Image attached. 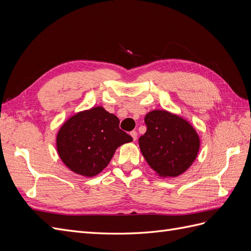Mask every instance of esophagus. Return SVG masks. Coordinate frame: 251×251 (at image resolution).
Returning <instances> with one entry per match:
<instances>
[{"mask_svg":"<svg viewBox=\"0 0 251 251\" xmlns=\"http://www.w3.org/2000/svg\"><path fill=\"white\" fill-rule=\"evenodd\" d=\"M131 136H132L133 140L135 141L136 139H137V136H138V135H137V132H136V131H132V132H131Z\"/></svg>","mask_w":251,"mask_h":251,"instance_id":"obj_1","label":"esophagus"}]
</instances>
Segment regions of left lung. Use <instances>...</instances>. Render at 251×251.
<instances>
[{"mask_svg": "<svg viewBox=\"0 0 251 251\" xmlns=\"http://www.w3.org/2000/svg\"><path fill=\"white\" fill-rule=\"evenodd\" d=\"M147 132L139 138L148 164L162 178L178 177L196 160L199 135L184 118L165 110H153L144 117Z\"/></svg>", "mask_w": 251, "mask_h": 251, "instance_id": "obj_1", "label": "left lung"}]
</instances>
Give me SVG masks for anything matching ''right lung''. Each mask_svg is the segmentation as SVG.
<instances>
[{
  "instance_id": "right-lung-1",
  "label": "right lung",
  "mask_w": 251,
  "mask_h": 251,
  "mask_svg": "<svg viewBox=\"0 0 251 251\" xmlns=\"http://www.w3.org/2000/svg\"><path fill=\"white\" fill-rule=\"evenodd\" d=\"M132 140L119 128L118 117L98 105L65 121L56 135V150L70 171L94 177L109 164L118 147Z\"/></svg>"
}]
</instances>
